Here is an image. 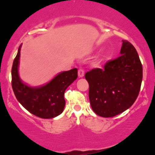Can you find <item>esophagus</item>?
I'll use <instances>...</instances> for the list:
<instances>
[{
    "label": "esophagus",
    "mask_w": 155,
    "mask_h": 155,
    "mask_svg": "<svg viewBox=\"0 0 155 155\" xmlns=\"http://www.w3.org/2000/svg\"><path fill=\"white\" fill-rule=\"evenodd\" d=\"M84 69L80 68L79 70H78V76H79V78H82L83 76H84Z\"/></svg>",
    "instance_id": "obj_1"
}]
</instances>
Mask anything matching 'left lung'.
Masks as SVG:
<instances>
[{
	"label": "left lung",
	"instance_id": "1",
	"mask_svg": "<svg viewBox=\"0 0 155 155\" xmlns=\"http://www.w3.org/2000/svg\"><path fill=\"white\" fill-rule=\"evenodd\" d=\"M120 54L107 61L104 69L94 68L85 73L91 108L103 117H114L129 108L140 89L143 67L137 51L123 40Z\"/></svg>",
	"mask_w": 155,
	"mask_h": 155
}]
</instances>
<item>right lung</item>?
<instances>
[{"mask_svg": "<svg viewBox=\"0 0 155 155\" xmlns=\"http://www.w3.org/2000/svg\"><path fill=\"white\" fill-rule=\"evenodd\" d=\"M20 50L21 45L12 68V87L18 101L28 112L38 117L50 119L59 115L66 104L65 91L77 79L78 69L60 73L50 82L41 87H29L22 82L18 73Z\"/></svg>", "mask_w": 155, "mask_h": 155, "instance_id": "add662e5", "label": "right lung"}]
</instances>
